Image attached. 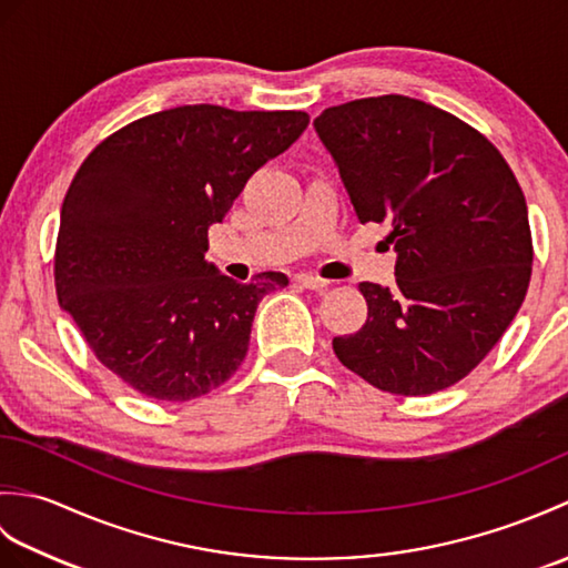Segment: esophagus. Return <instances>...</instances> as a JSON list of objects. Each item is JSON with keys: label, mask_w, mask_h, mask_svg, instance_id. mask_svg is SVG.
Returning <instances> with one entry per match:
<instances>
[{"label": "esophagus", "mask_w": 568, "mask_h": 568, "mask_svg": "<svg viewBox=\"0 0 568 568\" xmlns=\"http://www.w3.org/2000/svg\"><path fill=\"white\" fill-rule=\"evenodd\" d=\"M295 283L300 287H307V291H324V287L329 285V281H324V277L312 275V273H297L295 275Z\"/></svg>", "instance_id": "obj_1"}]
</instances>
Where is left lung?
<instances>
[{"label":"left lung","mask_w":568,"mask_h":568,"mask_svg":"<svg viewBox=\"0 0 568 568\" xmlns=\"http://www.w3.org/2000/svg\"><path fill=\"white\" fill-rule=\"evenodd\" d=\"M361 224L390 226L395 285L361 283L368 320L334 336L381 390L429 395L468 376L510 327L532 275L520 185L500 151L454 114L403 94L315 119Z\"/></svg>","instance_id":"obj_1"}]
</instances>
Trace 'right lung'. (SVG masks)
<instances>
[{
    "instance_id": "1",
    "label": "right lung",
    "mask_w": 568,
    "mask_h": 568,
    "mask_svg": "<svg viewBox=\"0 0 568 568\" xmlns=\"http://www.w3.org/2000/svg\"><path fill=\"white\" fill-rule=\"evenodd\" d=\"M307 124L305 112L175 106L119 129L72 178L55 246L58 303L141 395L195 400L241 366L258 303L287 275L232 281L204 258L207 232Z\"/></svg>"
}]
</instances>
